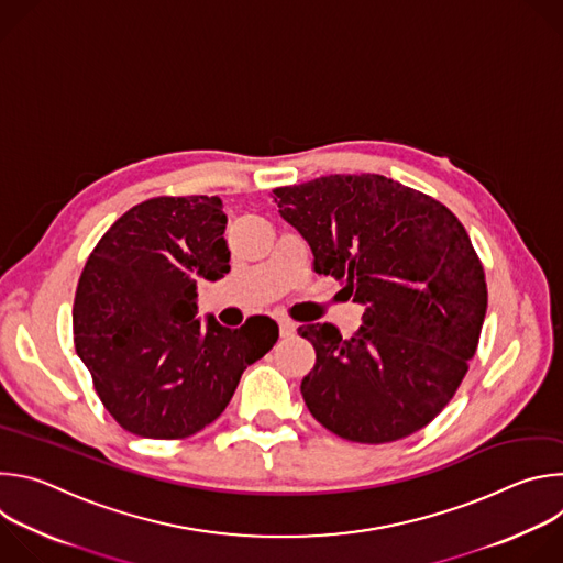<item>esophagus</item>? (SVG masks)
Returning a JSON list of instances; mask_svg holds the SVG:
<instances>
[{
    "label": "esophagus",
    "mask_w": 563,
    "mask_h": 563,
    "mask_svg": "<svg viewBox=\"0 0 563 563\" xmlns=\"http://www.w3.org/2000/svg\"><path fill=\"white\" fill-rule=\"evenodd\" d=\"M278 328H280V336L283 339H289L296 332V323H294V320H289V318H278Z\"/></svg>",
    "instance_id": "esophagus-1"
}]
</instances>
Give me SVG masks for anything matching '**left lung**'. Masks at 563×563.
<instances>
[{
    "mask_svg": "<svg viewBox=\"0 0 563 563\" xmlns=\"http://www.w3.org/2000/svg\"><path fill=\"white\" fill-rule=\"evenodd\" d=\"M313 272L365 305L350 341L336 325L298 328L316 350L300 391L341 439L389 443L426 428L459 389L488 309L486 272L459 218L378 174H336L274 189Z\"/></svg>",
    "mask_w": 563,
    "mask_h": 563,
    "instance_id": "obj_1",
    "label": "left lung"
}]
</instances>
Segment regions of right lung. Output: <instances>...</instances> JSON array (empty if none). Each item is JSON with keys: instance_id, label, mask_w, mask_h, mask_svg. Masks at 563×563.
Wrapping results in <instances>:
<instances>
[{"instance_id": "right-lung-1", "label": "right lung", "mask_w": 563, "mask_h": 563, "mask_svg": "<svg viewBox=\"0 0 563 563\" xmlns=\"http://www.w3.org/2000/svg\"><path fill=\"white\" fill-rule=\"evenodd\" d=\"M224 224L216 196L144 200L109 227L79 276L75 352L131 434L176 441L200 432L278 341L269 316L238 330L196 318L198 283L229 272Z\"/></svg>"}]
</instances>
